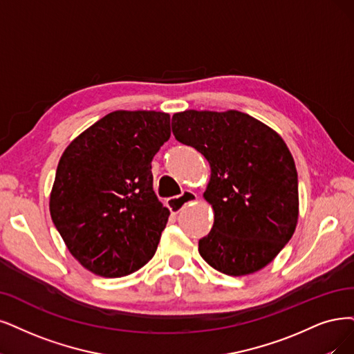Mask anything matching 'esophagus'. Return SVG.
I'll return each mask as SVG.
<instances>
[{
  "instance_id": "34e87169",
  "label": "esophagus",
  "mask_w": 354,
  "mask_h": 354,
  "mask_svg": "<svg viewBox=\"0 0 354 354\" xmlns=\"http://www.w3.org/2000/svg\"><path fill=\"white\" fill-rule=\"evenodd\" d=\"M195 200H197V194L192 191H185V192H182V195H179V197L169 198L167 204H169L170 210H172L174 213H179L187 204H189Z\"/></svg>"
}]
</instances>
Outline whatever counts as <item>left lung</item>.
Wrapping results in <instances>:
<instances>
[{"label":"left lung","mask_w":354,"mask_h":354,"mask_svg":"<svg viewBox=\"0 0 354 354\" xmlns=\"http://www.w3.org/2000/svg\"><path fill=\"white\" fill-rule=\"evenodd\" d=\"M172 133L212 167L204 198L214 225L198 242L200 255L227 276L264 268L293 236L299 216L297 172L283 138L238 111L175 113Z\"/></svg>","instance_id":"obj_1"}]
</instances>
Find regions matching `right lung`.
Here are the masks:
<instances>
[{
    "mask_svg": "<svg viewBox=\"0 0 354 354\" xmlns=\"http://www.w3.org/2000/svg\"><path fill=\"white\" fill-rule=\"evenodd\" d=\"M169 137L165 112L115 111L62 153L50 217L88 271L124 277L153 258L170 213L153 191L151 160Z\"/></svg>",
    "mask_w": 354,
    "mask_h": 354,
    "instance_id": "1",
    "label": "right lung"
}]
</instances>
